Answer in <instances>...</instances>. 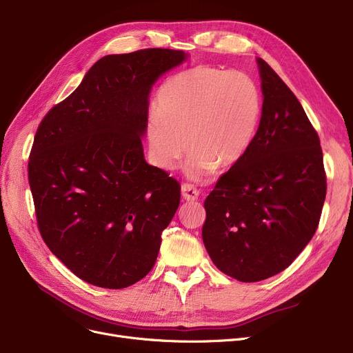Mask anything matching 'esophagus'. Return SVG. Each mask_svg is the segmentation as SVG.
<instances>
[{
  "label": "esophagus",
  "mask_w": 353,
  "mask_h": 353,
  "mask_svg": "<svg viewBox=\"0 0 353 353\" xmlns=\"http://www.w3.org/2000/svg\"><path fill=\"white\" fill-rule=\"evenodd\" d=\"M181 196L184 200L188 201H194L199 199V190L193 186V184L189 183H184L181 186Z\"/></svg>",
  "instance_id": "1"
}]
</instances>
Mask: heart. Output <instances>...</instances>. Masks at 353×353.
Listing matches in <instances>:
<instances>
[{
  "label": "heart",
  "instance_id": "heart-1",
  "mask_svg": "<svg viewBox=\"0 0 353 353\" xmlns=\"http://www.w3.org/2000/svg\"><path fill=\"white\" fill-rule=\"evenodd\" d=\"M262 114V97L245 72L199 65L177 74L159 91L145 130L148 154L173 170L186 154V172L201 180L243 159Z\"/></svg>",
  "mask_w": 353,
  "mask_h": 353
}]
</instances>
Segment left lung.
Instances as JSON below:
<instances>
[{"instance_id": "obj_1", "label": "left lung", "mask_w": 353, "mask_h": 353, "mask_svg": "<svg viewBox=\"0 0 353 353\" xmlns=\"http://www.w3.org/2000/svg\"><path fill=\"white\" fill-rule=\"evenodd\" d=\"M262 117L249 150L205 200L203 243L240 282L285 270L318 229L326 197L319 136L299 100L262 59Z\"/></svg>"}]
</instances>
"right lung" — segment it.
Instances as JSON below:
<instances>
[{
  "instance_id": "right-lung-1",
  "label": "right lung",
  "mask_w": 353,
  "mask_h": 353,
  "mask_svg": "<svg viewBox=\"0 0 353 353\" xmlns=\"http://www.w3.org/2000/svg\"><path fill=\"white\" fill-rule=\"evenodd\" d=\"M180 50L100 59L37 130L28 181L46 245L84 282L123 289L152 270L180 184L147 164L148 96Z\"/></svg>"
}]
</instances>
